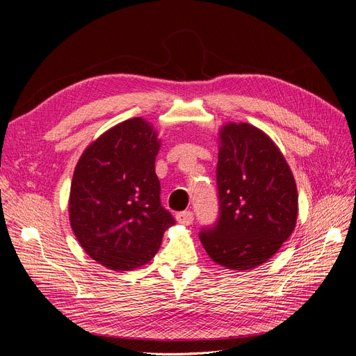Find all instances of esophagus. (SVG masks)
<instances>
[{
  "instance_id": "1",
  "label": "esophagus",
  "mask_w": 356,
  "mask_h": 356,
  "mask_svg": "<svg viewBox=\"0 0 356 356\" xmlns=\"http://www.w3.org/2000/svg\"><path fill=\"white\" fill-rule=\"evenodd\" d=\"M176 220L181 225H191L193 222V213L191 211H184V212H179L176 215Z\"/></svg>"
}]
</instances>
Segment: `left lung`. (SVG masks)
Returning <instances> with one entry per match:
<instances>
[{"instance_id": "8db88e82", "label": "left lung", "mask_w": 356, "mask_h": 356, "mask_svg": "<svg viewBox=\"0 0 356 356\" xmlns=\"http://www.w3.org/2000/svg\"><path fill=\"white\" fill-rule=\"evenodd\" d=\"M219 219L199 234L218 266L252 270L282 248L296 228L298 195L290 167L275 143L247 122L219 131L216 167Z\"/></svg>"}]
</instances>
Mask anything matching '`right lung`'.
Listing matches in <instances>:
<instances>
[{
	"mask_svg": "<svg viewBox=\"0 0 356 356\" xmlns=\"http://www.w3.org/2000/svg\"><path fill=\"white\" fill-rule=\"evenodd\" d=\"M159 149L157 131L136 117L90 143L74 167L70 227L85 252L109 270L147 264L175 225L160 202Z\"/></svg>",
	"mask_w": 356,
	"mask_h": 356,
	"instance_id": "1",
	"label": "right lung"
}]
</instances>
